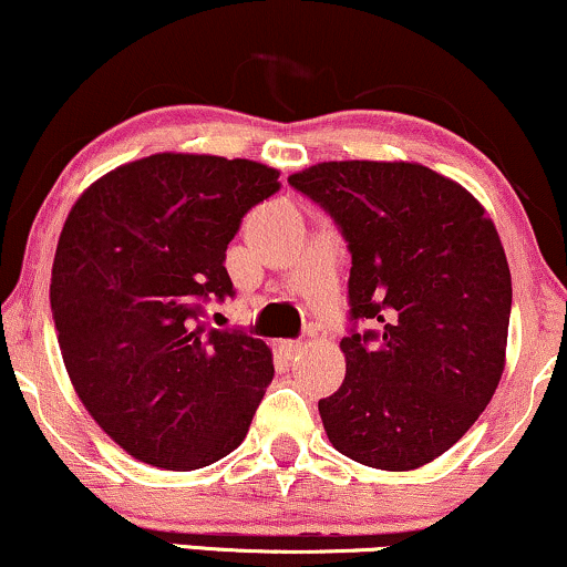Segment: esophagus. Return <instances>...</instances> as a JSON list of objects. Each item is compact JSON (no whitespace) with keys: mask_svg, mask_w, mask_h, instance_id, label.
I'll list each match as a JSON object with an SVG mask.
<instances>
[{"mask_svg":"<svg viewBox=\"0 0 567 567\" xmlns=\"http://www.w3.org/2000/svg\"><path fill=\"white\" fill-rule=\"evenodd\" d=\"M303 342H300V340H285V342H279V350H282V355L285 358H290V361H292V358H298L300 353H303Z\"/></svg>","mask_w":567,"mask_h":567,"instance_id":"obj_1","label":"esophagus"}]
</instances>
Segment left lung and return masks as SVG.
<instances>
[{"instance_id":"left-lung-1","label":"left lung","mask_w":567,"mask_h":567,"mask_svg":"<svg viewBox=\"0 0 567 567\" xmlns=\"http://www.w3.org/2000/svg\"><path fill=\"white\" fill-rule=\"evenodd\" d=\"M292 188L346 235L350 319L346 379L319 400L337 453L413 471L447 453L489 405L505 371L513 282L478 200L419 162H319Z\"/></svg>"}]
</instances>
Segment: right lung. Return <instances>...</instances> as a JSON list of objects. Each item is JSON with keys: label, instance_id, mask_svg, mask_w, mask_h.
Listing matches in <instances>:
<instances>
[{"label": "right lung", "instance_id": "right-lung-1", "mask_svg": "<svg viewBox=\"0 0 567 567\" xmlns=\"http://www.w3.org/2000/svg\"><path fill=\"white\" fill-rule=\"evenodd\" d=\"M277 177L250 159L162 152L106 172L64 219L49 285L64 369L135 461L196 471L246 440L271 350L198 317L204 298L233 296L225 250Z\"/></svg>", "mask_w": 567, "mask_h": 567}]
</instances>
